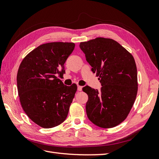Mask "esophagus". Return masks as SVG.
I'll list each match as a JSON object with an SVG mask.
<instances>
[{"label":"esophagus","instance_id":"obj_1","mask_svg":"<svg viewBox=\"0 0 159 159\" xmlns=\"http://www.w3.org/2000/svg\"><path fill=\"white\" fill-rule=\"evenodd\" d=\"M77 89H78V90H79V91H82L83 87H82V86H80V85H78Z\"/></svg>","mask_w":159,"mask_h":159}]
</instances>
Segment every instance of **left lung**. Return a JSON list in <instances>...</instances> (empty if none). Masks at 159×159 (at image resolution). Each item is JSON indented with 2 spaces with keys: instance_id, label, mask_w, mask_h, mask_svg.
Segmentation results:
<instances>
[{
  "instance_id": "left-lung-1",
  "label": "left lung",
  "mask_w": 159,
  "mask_h": 159,
  "mask_svg": "<svg viewBox=\"0 0 159 159\" xmlns=\"http://www.w3.org/2000/svg\"><path fill=\"white\" fill-rule=\"evenodd\" d=\"M92 71L99 76L100 91L85 86L86 112L96 126L110 128L127 117L136 99L137 70L133 55L112 39L97 38L80 43Z\"/></svg>"
}]
</instances>
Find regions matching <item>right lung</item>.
<instances>
[{"mask_svg":"<svg viewBox=\"0 0 159 159\" xmlns=\"http://www.w3.org/2000/svg\"><path fill=\"white\" fill-rule=\"evenodd\" d=\"M71 42H50L37 47L21 62L17 74L20 101L33 122L50 128L63 122L77 85H63L57 76L65 73L64 63L74 49Z\"/></svg>","mask_w":159,"mask_h":159,"instance_id":"1","label":"right lung"}]
</instances>
